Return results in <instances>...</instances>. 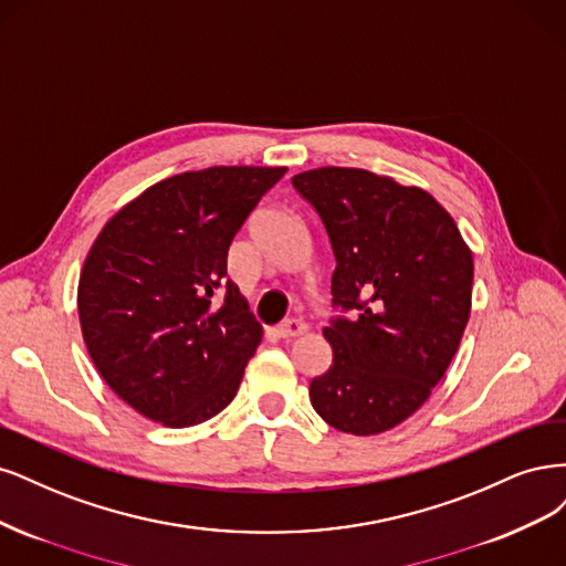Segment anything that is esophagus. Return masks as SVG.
Segmentation results:
<instances>
[{"instance_id": "1", "label": "esophagus", "mask_w": 566, "mask_h": 566, "mask_svg": "<svg viewBox=\"0 0 566 566\" xmlns=\"http://www.w3.org/2000/svg\"><path fill=\"white\" fill-rule=\"evenodd\" d=\"M307 332V326H305V322H301V319H286L284 324H280L277 329H275V334L280 336V338H296V336H301V334H305Z\"/></svg>"}]
</instances>
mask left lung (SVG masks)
Wrapping results in <instances>:
<instances>
[{
    "label": "left lung",
    "instance_id": "left-lung-1",
    "mask_svg": "<svg viewBox=\"0 0 566 566\" xmlns=\"http://www.w3.org/2000/svg\"><path fill=\"white\" fill-rule=\"evenodd\" d=\"M291 184L329 234L334 305L357 310L324 326L334 359L310 382V402L340 432H386L426 405L459 350L472 251L430 192L390 176L319 167Z\"/></svg>",
    "mask_w": 566,
    "mask_h": 566
}]
</instances>
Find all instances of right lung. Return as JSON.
Returning <instances> with one entry per match:
<instances>
[{"label": "right lung", "instance_id": "obj_1", "mask_svg": "<svg viewBox=\"0 0 566 566\" xmlns=\"http://www.w3.org/2000/svg\"><path fill=\"white\" fill-rule=\"evenodd\" d=\"M286 167H211L143 190L88 249L77 310L111 390L167 428L223 411L263 326L228 275V249Z\"/></svg>", "mask_w": 566, "mask_h": 566}]
</instances>
